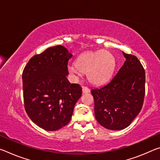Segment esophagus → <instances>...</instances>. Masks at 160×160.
I'll use <instances>...</instances> for the list:
<instances>
[{"mask_svg":"<svg viewBox=\"0 0 160 160\" xmlns=\"http://www.w3.org/2000/svg\"><path fill=\"white\" fill-rule=\"evenodd\" d=\"M82 90V93L83 94H88V93L90 92V89H89L88 87L83 86Z\"/></svg>","mask_w":160,"mask_h":160,"instance_id":"34e87169","label":"esophagus"}]
</instances>
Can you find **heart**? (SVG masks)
Segmentation results:
<instances>
[{
	"label": "heart",
	"instance_id": "b5f03b06",
	"mask_svg": "<svg viewBox=\"0 0 160 160\" xmlns=\"http://www.w3.org/2000/svg\"><path fill=\"white\" fill-rule=\"evenodd\" d=\"M116 59L107 51L88 52L81 55L75 66L68 67V71L75 77L88 73V80L93 85H100L112 76L116 68Z\"/></svg>",
	"mask_w": 160,
	"mask_h": 160
}]
</instances>
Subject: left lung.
Listing matches in <instances>:
<instances>
[{
    "mask_svg": "<svg viewBox=\"0 0 160 160\" xmlns=\"http://www.w3.org/2000/svg\"><path fill=\"white\" fill-rule=\"evenodd\" d=\"M126 61L110 82L91 90L94 115L105 128L119 131L128 127L142 109L145 72L136 56L123 52Z\"/></svg>",
    "mask_w": 160,
    "mask_h": 160,
    "instance_id": "left-lung-1",
    "label": "left lung"
}]
</instances>
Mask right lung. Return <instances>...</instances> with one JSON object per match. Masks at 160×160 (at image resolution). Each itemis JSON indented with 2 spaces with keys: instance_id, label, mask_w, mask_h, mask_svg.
Wrapping results in <instances>:
<instances>
[{
  "instance_id": "obj_1",
  "label": "right lung",
  "mask_w": 160,
  "mask_h": 160,
  "mask_svg": "<svg viewBox=\"0 0 160 160\" xmlns=\"http://www.w3.org/2000/svg\"><path fill=\"white\" fill-rule=\"evenodd\" d=\"M72 55L58 45L34 56L24 68V104L31 120L46 131L66 126L82 95L78 84L67 79L68 63Z\"/></svg>"
}]
</instances>
